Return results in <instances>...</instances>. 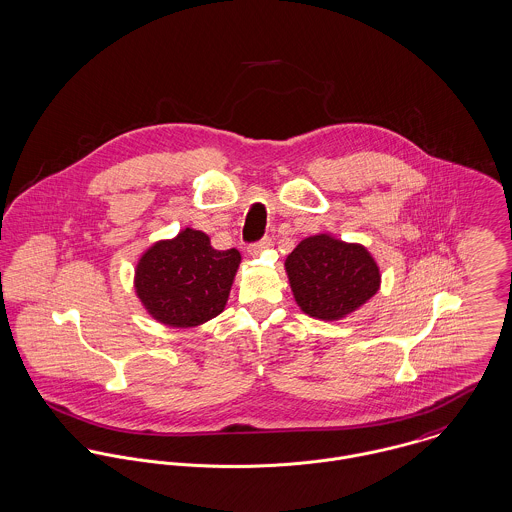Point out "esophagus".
<instances>
[{
    "instance_id": "esophagus-1",
    "label": "esophagus",
    "mask_w": 512,
    "mask_h": 512,
    "mask_svg": "<svg viewBox=\"0 0 512 512\" xmlns=\"http://www.w3.org/2000/svg\"><path fill=\"white\" fill-rule=\"evenodd\" d=\"M270 246H272V238H270V236H264L262 240H258V242H254V244H252V252L256 254V252L266 250V248H270Z\"/></svg>"
}]
</instances>
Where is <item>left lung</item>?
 I'll return each mask as SVG.
<instances>
[{
	"mask_svg": "<svg viewBox=\"0 0 512 512\" xmlns=\"http://www.w3.org/2000/svg\"><path fill=\"white\" fill-rule=\"evenodd\" d=\"M285 272L301 311L321 321H338L362 307L381 279L364 246L328 234L301 240L287 256Z\"/></svg>",
	"mask_w": 512,
	"mask_h": 512,
	"instance_id": "1",
	"label": "left lung"
}]
</instances>
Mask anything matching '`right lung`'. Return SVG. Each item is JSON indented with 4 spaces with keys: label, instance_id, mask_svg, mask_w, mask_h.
<instances>
[{
    "label": "right lung",
    "instance_id": "obj_1",
    "mask_svg": "<svg viewBox=\"0 0 512 512\" xmlns=\"http://www.w3.org/2000/svg\"><path fill=\"white\" fill-rule=\"evenodd\" d=\"M240 252L215 250L209 236L186 229L156 242L137 266L135 287L146 311L170 326H197L223 313Z\"/></svg>",
    "mask_w": 512,
    "mask_h": 512
}]
</instances>
